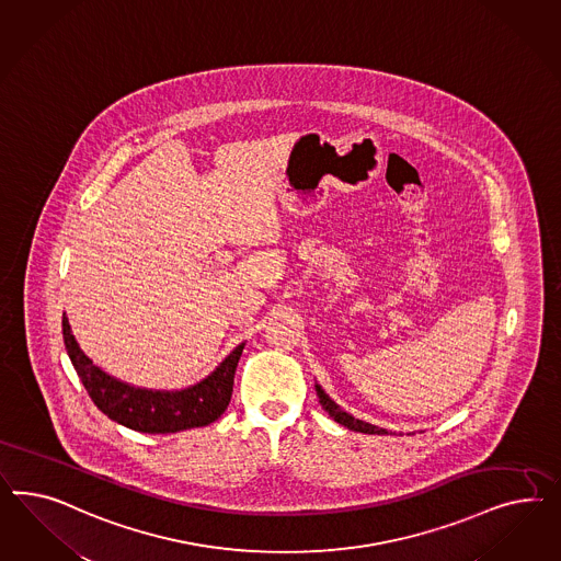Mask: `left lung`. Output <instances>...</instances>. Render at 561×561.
Instances as JSON below:
<instances>
[{"label": "left lung", "instance_id": "obj_1", "mask_svg": "<svg viewBox=\"0 0 561 561\" xmlns=\"http://www.w3.org/2000/svg\"><path fill=\"white\" fill-rule=\"evenodd\" d=\"M314 389H317V397H319V403L323 405L324 411L337 422V424L345 425L347 430H354V432H362V434H378V436H382V434H389L385 427H378V425L368 424V422H362V420H357L354 415H350L345 409H341L327 392L323 391V387L321 385H314Z\"/></svg>", "mask_w": 561, "mask_h": 561}]
</instances>
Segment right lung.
<instances>
[{"instance_id":"add662e5","label":"right lung","mask_w":561,"mask_h":561,"mask_svg":"<svg viewBox=\"0 0 561 561\" xmlns=\"http://www.w3.org/2000/svg\"><path fill=\"white\" fill-rule=\"evenodd\" d=\"M61 324L69 359L85 391L92 397L94 405L117 424L144 434H174L214 424L230 403L234 373L244 343L224 357L216 370L207 374L204 380L179 391H158L123 382L104 373L82 352L71 333L66 312Z\"/></svg>"}]
</instances>
